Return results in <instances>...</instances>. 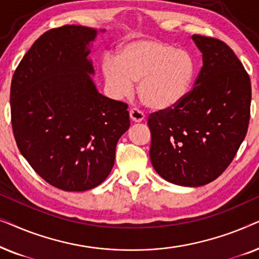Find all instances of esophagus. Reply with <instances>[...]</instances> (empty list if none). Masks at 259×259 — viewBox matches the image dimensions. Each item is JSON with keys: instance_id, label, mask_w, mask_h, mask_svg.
Here are the masks:
<instances>
[{"instance_id": "obj_1", "label": "esophagus", "mask_w": 259, "mask_h": 259, "mask_svg": "<svg viewBox=\"0 0 259 259\" xmlns=\"http://www.w3.org/2000/svg\"><path fill=\"white\" fill-rule=\"evenodd\" d=\"M130 116H131V120H132L133 122H141L145 119V114L138 108L131 109Z\"/></svg>"}]
</instances>
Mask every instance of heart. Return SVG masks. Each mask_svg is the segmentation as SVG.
I'll list each match as a JSON object with an SVG mask.
<instances>
[{
    "label": "heart",
    "instance_id": "heart-1",
    "mask_svg": "<svg viewBox=\"0 0 259 259\" xmlns=\"http://www.w3.org/2000/svg\"><path fill=\"white\" fill-rule=\"evenodd\" d=\"M106 87L114 99L130 97L139 81V97L155 111L178 106L190 93L196 75V63L185 49L176 48L157 38L126 42L118 56L102 61Z\"/></svg>",
    "mask_w": 259,
    "mask_h": 259
}]
</instances>
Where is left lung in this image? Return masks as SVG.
I'll list each match as a JSON object with an SVG mask.
<instances>
[{"instance_id": "8db88e82", "label": "left lung", "mask_w": 259, "mask_h": 259, "mask_svg": "<svg viewBox=\"0 0 259 259\" xmlns=\"http://www.w3.org/2000/svg\"><path fill=\"white\" fill-rule=\"evenodd\" d=\"M203 54L193 90L175 108L152 113L151 162L180 186H203L228 168L246 136L251 82L228 45L192 35Z\"/></svg>"}]
</instances>
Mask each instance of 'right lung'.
<instances>
[{"instance_id":"obj_1","label":"right lung","mask_w":259,"mask_h":259,"mask_svg":"<svg viewBox=\"0 0 259 259\" xmlns=\"http://www.w3.org/2000/svg\"><path fill=\"white\" fill-rule=\"evenodd\" d=\"M97 34L74 24L46 31L21 60L10 87L21 154L42 179L70 192L107 178L118 140L130 128L128 106L99 93L90 75Z\"/></svg>"}]
</instances>
